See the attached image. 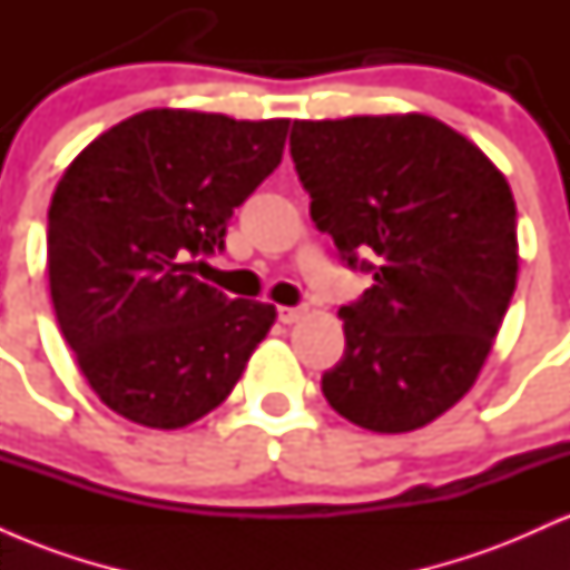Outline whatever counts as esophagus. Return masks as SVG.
<instances>
[{"label": "esophagus", "mask_w": 570, "mask_h": 570, "mask_svg": "<svg viewBox=\"0 0 570 570\" xmlns=\"http://www.w3.org/2000/svg\"><path fill=\"white\" fill-rule=\"evenodd\" d=\"M305 313V307H297V305H278V322L284 324H294L299 322Z\"/></svg>", "instance_id": "obj_1"}]
</instances>
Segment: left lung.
Segmentation results:
<instances>
[{
	"label": "left lung",
	"mask_w": 570,
	"mask_h": 570,
	"mask_svg": "<svg viewBox=\"0 0 570 570\" xmlns=\"http://www.w3.org/2000/svg\"><path fill=\"white\" fill-rule=\"evenodd\" d=\"M289 147L311 219L375 278L337 311L345 351L322 377L326 402L377 434L426 426L474 385L514 294L509 181L417 112L294 120Z\"/></svg>",
	"instance_id": "obj_1"
}]
</instances>
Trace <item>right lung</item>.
Listing matches in <instances>:
<instances>
[{
  "instance_id": "right-lung-1",
  "label": "right lung",
  "mask_w": 570,
  "mask_h": 570,
  "mask_svg": "<svg viewBox=\"0 0 570 570\" xmlns=\"http://www.w3.org/2000/svg\"><path fill=\"white\" fill-rule=\"evenodd\" d=\"M289 120L147 109L71 160L48 212L56 318L117 415L181 429L219 407L276 307L193 276L278 168Z\"/></svg>"
}]
</instances>
